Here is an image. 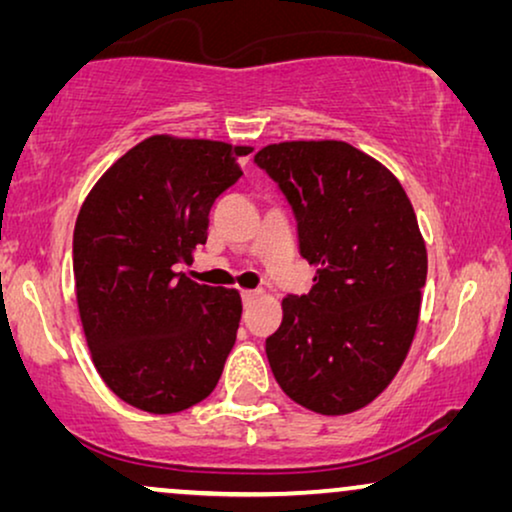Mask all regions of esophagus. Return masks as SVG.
I'll use <instances>...</instances> for the list:
<instances>
[{"label": "esophagus", "mask_w": 512, "mask_h": 512, "mask_svg": "<svg viewBox=\"0 0 512 512\" xmlns=\"http://www.w3.org/2000/svg\"><path fill=\"white\" fill-rule=\"evenodd\" d=\"M261 296H263L261 291H242V300H244V305H247V307Z\"/></svg>", "instance_id": "esophagus-1"}]
</instances>
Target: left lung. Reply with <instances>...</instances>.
<instances>
[{
  "label": "left lung",
  "mask_w": 512,
  "mask_h": 512,
  "mask_svg": "<svg viewBox=\"0 0 512 512\" xmlns=\"http://www.w3.org/2000/svg\"><path fill=\"white\" fill-rule=\"evenodd\" d=\"M298 221L312 268L305 296L282 300L265 340L284 394L319 415H349L389 387L415 338L426 244L401 181L347 142H279L256 153Z\"/></svg>",
  "instance_id": "8db88e82"
}]
</instances>
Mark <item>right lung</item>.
<instances>
[{
  "label": "right lung",
  "mask_w": 512,
  "mask_h": 512,
  "mask_svg": "<svg viewBox=\"0 0 512 512\" xmlns=\"http://www.w3.org/2000/svg\"><path fill=\"white\" fill-rule=\"evenodd\" d=\"M254 146L151 135L83 200L74 228L76 305L97 373L132 408L172 415L205 401L242 317L237 289L193 282L209 209Z\"/></svg>",
  "instance_id": "obj_1"
}]
</instances>
